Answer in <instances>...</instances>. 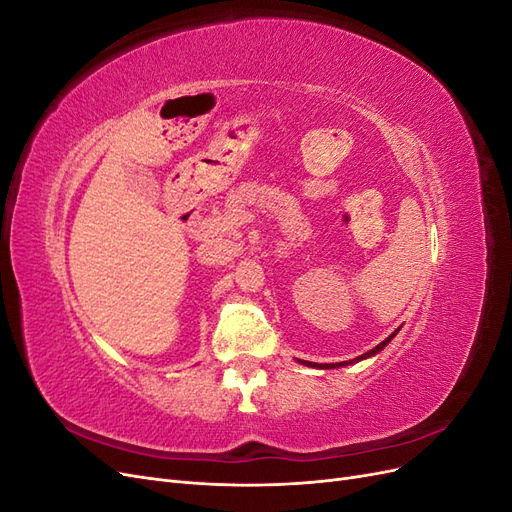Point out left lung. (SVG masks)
Wrapping results in <instances>:
<instances>
[{"label": "left lung", "instance_id": "8db88e82", "mask_svg": "<svg viewBox=\"0 0 512 512\" xmlns=\"http://www.w3.org/2000/svg\"><path fill=\"white\" fill-rule=\"evenodd\" d=\"M399 331V329H397ZM397 331L393 333V335H389V337H386L384 339V342L382 344H378L374 350H369V352H365V354H361V356H356V359L354 361H361V359H367V356H374V354H378L386 344H389L391 342V339L397 335ZM303 365H314V367H322V369H333V367H344V365H348V363H352V361H342V363H324V365H318V363H307V361H301Z\"/></svg>", "mask_w": 512, "mask_h": 512}]
</instances>
